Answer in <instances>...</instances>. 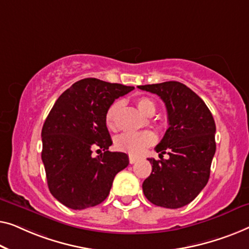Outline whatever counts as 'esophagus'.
Instances as JSON below:
<instances>
[{"label": "esophagus", "instance_id": "1", "mask_svg": "<svg viewBox=\"0 0 249 249\" xmlns=\"http://www.w3.org/2000/svg\"><path fill=\"white\" fill-rule=\"evenodd\" d=\"M136 161H138V158H135V157H133V156L129 157V163H131V164L135 163Z\"/></svg>", "mask_w": 249, "mask_h": 249}]
</instances>
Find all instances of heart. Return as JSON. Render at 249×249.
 <instances>
[{
  "instance_id": "obj_1",
  "label": "heart",
  "mask_w": 249,
  "mask_h": 249,
  "mask_svg": "<svg viewBox=\"0 0 249 249\" xmlns=\"http://www.w3.org/2000/svg\"><path fill=\"white\" fill-rule=\"evenodd\" d=\"M122 101H115L108 107L105 114V123L107 127L113 129L115 127V120L118 111L122 108ZM136 106L139 110L145 116L153 115L156 111V104L151 98L141 97L136 100ZM156 142V135L152 132H136V133H123L115 139V145L121 151L127 152L132 156H140L144 152L148 146L152 145Z\"/></svg>"
}]
</instances>
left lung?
Returning <instances> with one entry per match:
<instances>
[{"instance_id": "obj_1", "label": "left lung", "mask_w": 249, "mask_h": 249, "mask_svg": "<svg viewBox=\"0 0 249 249\" xmlns=\"http://www.w3.org/2000/svg\"><path fill=\"white\" fill-rule=\"evenodd\" d=\"M166 105L169 127L155 150L161 160L149 158L150 176L143 181L145 197L155 205L178 209L199 194L210 178L215 153V123L204 101L183 83L167 81L139 86ZM164 153L170 158H162Z\"/></svg>"}]
</instances>
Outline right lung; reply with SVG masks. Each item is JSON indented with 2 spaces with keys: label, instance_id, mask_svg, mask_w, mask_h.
<instances>
[{
  "label": "right lung",
  "instance_id": "right-lung-1",
  "mask_svg": "<svg viewBox=\"0 0 249 249\" xmlns=\"http://www.w3.org/2000/svg\"><path fill=\"white\" fill-rule=\"evenodd\" d=\"M133 89L94 78L80 80L58 97L48 114L41 129V160L50 192L68 208L100 204L116 174L128 166L126 153L108 151L113 141L105 114L115 99ZM96 147L104 153L94 159Z\"/></svg>",
  "mask_w": 249,
  "mask_h": 249
}]
</instances>
